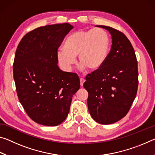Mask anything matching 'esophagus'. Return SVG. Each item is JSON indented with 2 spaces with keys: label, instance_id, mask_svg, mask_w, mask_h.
Here are the masks:
<instances>
[{
  "label": "esophagus",
  "instance_id": "1",
  "mask_svg": "<svg viewBox=\"0 0 155 155\" xmlns=\"http://www.w3.org/2000/svg\"><path fill=\"white\" fill-rule=\"evenodd\" d=\"M84 83H85V79H84V78H80V84H81V87H82V86L83 85Z\"/></svg>",
  "mask_w": 155,
  "mask_h": 155
}]
</instances>
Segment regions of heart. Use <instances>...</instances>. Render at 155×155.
Masks as SVG:
<instances>
[{"label": "heart", "instance_id": "heart-1", "mask_svg": "<svg viewBox=\"0 0 155 155\" xmlns=\"http://www.w3.org/2000/svg\"><path fill=\"white\" fill-rule=\"evenodd\" d=\"M110 48V40L107 33L103 28L80 30L68 36L63 46L57 52L59 64L65 71H70L78 56L81 63L80 69L95 71L105 63Z\"/></svg>", "mask_w": 155, "mask_h": 155}]
</instances>
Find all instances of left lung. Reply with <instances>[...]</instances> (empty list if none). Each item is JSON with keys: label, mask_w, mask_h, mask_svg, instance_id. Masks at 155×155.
<instances>
[{"label": "left lung", "mask_w": 155, "mask_h": 155, "mask_svg": "<svg viewBox=\"0 0 155 155\" xmlns=\"http://www.w3.org/2000/svg\"><path fill=\"white\" fill-rule=\"evenodd\" d=\"M111 34L112 45L104 65L86 77L83 87L88 91L87 106L92 118L110 124L123 118L137 94L138 68L130 41L122 32L96 25Z\"/></svg>", "instance_id": "obj_1"}]
</instances>
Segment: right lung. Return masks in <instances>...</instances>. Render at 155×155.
Wrapping results in <instances>:
<instances>
[{
    "instance_id": "right-lung-1",
    "label": "right lung",
    "mask_w": 155,
    "mask_h": 155,
    "mask_svg": "<svg viewBox=\"0 0 155 155\" xmlns=\"http://www.w3.org/2000/svg\"><path fill=\"white\" fill-rule=\"evenodd\" d=\"M73 28L68 23L37 28L23 37L15 52L13 71L18 99L28 116L41 125L61 124L80 88L77 74L57 65V49Z\"/></svg>"
}]
</instances>
